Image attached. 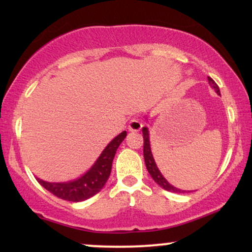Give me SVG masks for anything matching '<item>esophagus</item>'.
I'll list each match as a JSON object with an SVG mask.
<instances>
[{
	"instance_id": "obj_1",
	"label": "esophagus",
	"mask_w": 252,
	"mask_h": 252,
	"mask_svg": "<svg viewBox=\"0 0 252 252\" xmlns=\"http://www.w3.org/2000/svg\"><path fill=\"white\" fill-rule=\"evenodd\" d=\"M141 128H142V122L140 120H137V118H134V120H131L129 122L128 129L130 131H138Z\"/></svg>"
}]
</instances>
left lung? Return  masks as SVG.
<instances>
[{
    "label": "left lung",
    "instance_id": "left-lung-1",
    "mask_svg": "<svg viewBox=\"0 0 252 252\" xmlns=\"http://www.w3.org/2000/svg\"><path fill=\"white\" fill-rule=\"evenodd\" d=\"M207 79H209V84L211 85V88L215 90L217 94H220V91H219L218 85H217V84L215 83V80H213L212 78H210V77H207ZM147 120H148V118H147ZM142 132H143V140H144V143H143L144 162H146V167H147V169H148V173L150 174V176L153 178V180H154L156 184L158 185V186L162 187L163 189L168 190V192H174V193H185V192H186V190H184V189H176L175 186L170 185L169 182L166 180V178H164V176L162 175V173L160 172L158 164H156V162H155L154 156H153L152 148H150V138H149L148 128H147V126H143Z\"/></svg>",
    "mask_w": 252,
    "mask_h": 252
}]
</instances>
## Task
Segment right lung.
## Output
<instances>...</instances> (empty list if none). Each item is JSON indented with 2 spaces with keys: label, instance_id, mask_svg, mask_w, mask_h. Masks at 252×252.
<instances>
[{
  "label": "right lung",
  "instance_id": "right-lung-1",
  "mask_svg": "<svg viewBox=\"0 0 252 252\" xmlns=\"http://www.w3.org/2000/svg\"><path fill=\"white\" fill-rule=\"evenodd\" d=\"M126 136V131H122L116 137L112 138L98 156L94 163L79 178L65 182H50L36 178L37 182L52 194L63 200L79 202L91 198L100 192L105 182L108 181L116 150L123 142Z\"/></svg>",
  "mask_w": 252,
  "mask_h": 252
}]
</instances>
